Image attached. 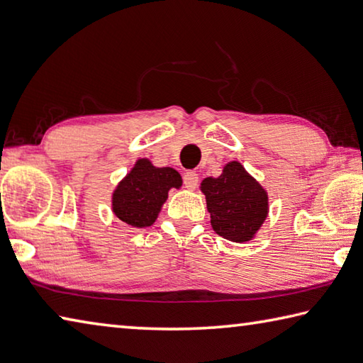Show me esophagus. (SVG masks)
Wrapping results in <instances>:
<instances>
[{"mask_svg":"<svg viewBox=\"0 0 363 363\" xmlns=\"http://www.w3.org/2000/svg\"><path fill=\"white\" fill-rule=\"evenodd\" d=\"M183 183L188 189H194L197 186V183H199V175L193 172V170H188V172H184L183 175Z\"/></svg>","mask_w":363,"mask_h":363,"instance_id":"1","label":"esophagus"}]
</instances>
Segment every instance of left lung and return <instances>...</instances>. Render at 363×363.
Listing matches in <instances>:
<instances>
[{
	"label": "left lung",
	"instance_id": "left-lung-1",
	"mask_svg": "<svg viewBox=\"0 0 363 363\" xmlns=\"http://www.w3.org/2000/svg\"><path fill=\"white\" fill-rule=\"evenodd\" d=\"M201 189L218 235L238 243L255 237L267 218L269 197L240 162H229L218 179H205Z\"/></svg>",
	"mask_w": 363,
	"mask_h": 363
}]
</instances>
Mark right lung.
Segmentation results:
<instances>
[{"mask_svg":"<svg viewBox=\"0 0 363 363\" xmlns=\"http://www.w3.org/2000/svg\"><path fill=\"white\" fill-rule=\"evenodd\" d=\"M182 177L172 167H155L139 160L112 197V208L123 223L148 228L155 223L170 188H180Z\"/></svg>","mask_w":363,"mask_h":363,"instance_id":"1","label":"right lung"}]
</instances>
